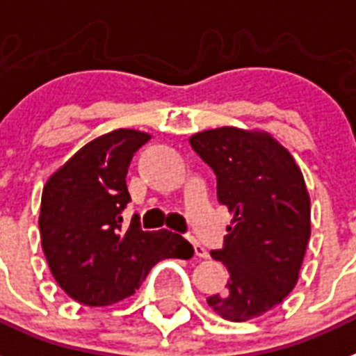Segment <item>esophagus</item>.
<instances>
[{"label": "esophagus", "mask_w": 356, "mask_h": 356, "mask_svg": "<svg viewBox=\"0 0 356 356\" xmlns=\"http://www.w3.org/2000/svg\"><path fill=\"white\" fill-rule=\"evenodd\" d=\"M191 240V243H193V248H195V254L198 258H207L209 257V252H207V249L204 248V245H202V243L198 242V240H196V238H189Z\"/></svg>", "instance_id": "obj_1"}]
</instances>
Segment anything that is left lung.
I'll return each instance as SVG.
<instances>
[{
	"label": "left lung",
	"instance_id": "8db88e82",
	"mask_svg": "<svg viewBox=\"0 0 356 356\" xmlns=\"http://www.w3.org/2000/svg\"><path fill=\"white\" fill-rule=\"evenodd\" d=\"M216 175V196L234 218L211 257L227 267L224 293L207 298L222 318L245 322L289 295L311 234L309 195L289 152L267 134L220 127L191 136Z\"/></svg>",
	"mask_w": 356,
	"mask_h": 356
}]
</instances>
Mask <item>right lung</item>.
Masks as SVG:
<instances>
[{
  "label": "right lung",
  "mask_w": 356,
  "mask_h": 356,
  "mask_svg": "<svg viewBox=\"0 0 356 356\" xmlns=\"http://www.w3.org/2000/svg\"><path fill=\"white\" fill-rule=\"evenodd\" d=\"M151 140L132 129L94 138L49 178L41 196V245L52 277L70 298L90 307L131 296L163 258L193 257L171 231H143L140 216L123 225L125 184L134 152Z\"/></svg>",
  "instance_id": "1"
}]
</instances>
